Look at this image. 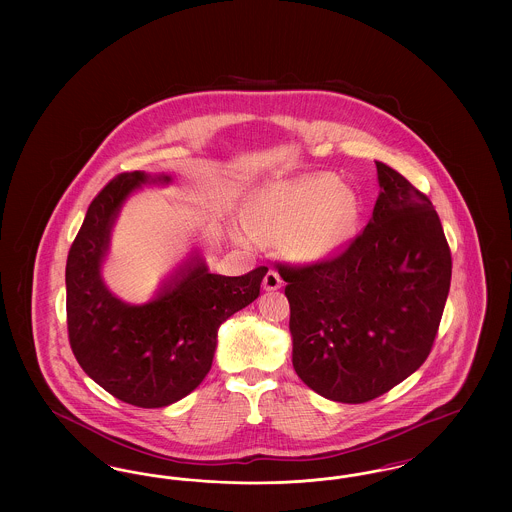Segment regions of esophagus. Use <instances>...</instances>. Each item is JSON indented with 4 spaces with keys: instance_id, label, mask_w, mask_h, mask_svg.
Here are the masks:
<instances>
[{
    "instance_id": "obj_1",
    "label": "esophagus",
    "mask_w": 512,
    "mask_h": 512,
    "mask_svg": "<svg viewBox=\"0 0 512 512\" xmlns=\"http://www.w3.org/2000/svg\"><path fill=\"white\" fill-rule=\"evenodd\" d=\"M284 284L282 276L276 272V270H268L265 280H263V286L267 292H274V290H280Z\"/></svg>"
}]
</instances>
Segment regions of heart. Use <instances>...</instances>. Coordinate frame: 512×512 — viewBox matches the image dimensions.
<instances>
[{"mask_svg": "<svg viewBox=\"0 0 512 512\" xmlns=\"http://www.w3.org/2000/svg\"><path fill=\"white\" fill-rule=\"evenodd\" d=\"M359 203L355 194L338 186L332 174H311L263 190L255 203V219L268 230H293L292 249L305 259L336 251L355 226Z\"/></svg>", "mask_w": 512, "mask_h": 512, "instance_id": "heart-1", "label": "heart"}]
</instances>
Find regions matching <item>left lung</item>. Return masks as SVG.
<instances>
[{
	"mask_svg": "<svg viewBox=\"0 0 512 512\" xmlns=\"http://www.w3.org/2000/svg\"><path fill=\"white\" fill-rule=\"evenodd\" d=\"M372 219L338 255L278 263L293 368L318 395L366 403L428 359L451 286V249L430 197L384 163Z\"/></svg>",
	"mask_w": 512,
	"mask_h": 512,
	"instance_id": "8db88e82",
	"label": "left lung"
}]
</instances>
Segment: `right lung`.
I'll return each instance as SVG.
<instances>
[{
    "instance_id": "obj_1",
    "label": "right lung",
    "mask_w": 512,
    "mask_h": 512,
    "mask_svg": "<svg viewBox=\"0 0 512 512\" xmlns=\"http://www.w3.org/2000/svg\"><path fill=\"white\" fill-rule=\"evenodd\" d=\"M147 180L171 178L121 172L90 203L67 257V330L78 365L96 384L128 405L157 409L203 382L220 324L259 297L268 268L220 276L194 255L157 299L122 303L105 288L99 265L122 201Z\"/></svg>"
}]
</instances>
